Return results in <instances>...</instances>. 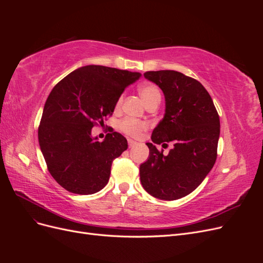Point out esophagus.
Listing matches in <instances>:
<instances>
[{
	"mask_svg": "<svg viewBox=\"0 0 263 263\" xmlns=\"http://www.w3.org/2000/svg\"><path fill=\"white\" fill-rule=\"evenodd\" d=\"M135 145H136V141H134L133 139H128V146L129 147H134Z\"/></svg>",
	"mask_w": 263,
	"mask_h": 263,
	"instance_id": "obj_1",
	"label": "esophagus"
}]
</instances>
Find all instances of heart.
Wrapping results in <instances>:
<instances>
[{
  "mask_svg": "<svg viewBox=\"0 0 263 263\" xmlns=\"http://www.w3.org/2000/svg\"><path fill=\"white\" fill-rule=\"evenodd\" d=\"M139 93L141 95L142 100L145 101L146 105H148L151 102H160L161 100V91L159 90V87L155 84L146 83L139 86ZM124 97L121 95L116 101V108H119L122 106ZM118 128L121 132H123L125 135H128L130 137H138L139 135L147 128V123L144 121H140L137 118L133 117H126L122 119L118 124Z\"/></svg>",
  "mask_w": 263,
  "mask_h": 263,
  "instance_id": "heart-1",
  "label": "heart"
}]
</instances>
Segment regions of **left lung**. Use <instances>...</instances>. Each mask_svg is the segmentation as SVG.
Segmentation results:
<instances>
[{"mask_svg": "<svg viewBox=\"0 0 263 263\" xmlns=\"http://www.w3.org/2000/svg\"><path fill=\"white\" fill-rule=\"evenodd\" d=\"M148 80L163 91L165 114L151 134L154 144L168 147V155L147 142L149 159L140 164L141 184L157 198L173 201L201 184L215 164L220 132L219 115L205 87L174 70L147 71Z\"/></svg>", "mask_w": 263, "mask_h": 263, "instance_id": "8db88e82", "label": "left lung"}]
</instances>
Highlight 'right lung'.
Returning a JSON list of instances; mask_svg holds the SVG:
<instances>
[{"mask_svg":"<svg viewBox=\"0 0 263 263\" xmlns=\"http://www.w3.org/2000/svg\"><path fill=\"white\" fill-rule=\"evenodd\" d=\"M141 74L104 66L79 68L54 85L45 103L38 140L47 169L69 192L97 193L110 176L114 159L128 147L113 129L103 141L94 126L112 116L117 99Z\"/></svg>","mask_w":263,"mask_h":263,"instance_id":"add662e5","label":"right lung"}]
</instances>
